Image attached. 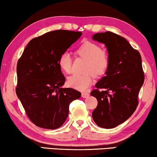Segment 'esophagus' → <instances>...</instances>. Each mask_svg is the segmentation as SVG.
Segmentation results:
<instances>
[{
  "mask_svg": "<svg viewBox=\"0 0 157 157\" xmlns=\"http://www.w3.org/2000/svg\"><path fill=\"white\" fill-rule=\"evenodd\" d=\"M89 96L90 94L87 93V92H82V97L83 98H87Z\"/></svg>",
  "mask_w": 157,
  "mask_h": 157,
  "instance_id": "esophagus-1",
  "label": "esophagus"
}]
</instances>
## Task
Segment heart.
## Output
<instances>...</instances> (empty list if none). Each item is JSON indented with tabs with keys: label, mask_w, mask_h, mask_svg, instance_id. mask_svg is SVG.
Wrapping results in <instances>:
<instances>
[{
	"label": "heart",
	"mask_w": 157,
	"mask_h": 157,
	"mask_svg": "<svg viewBox=\"0 0 157 157\" xmlns=\"http://www.w3.org/2000/svg\"><path fill=\"white\" fill-rule=\"evenodd\" d=\"M77 54L87 60L84 75H72L67 78V85L78 90H85L92 82V72L95 76L104 75L107 71L109 64V56L107 52L101 50L98 44L93 42L85 41L77 49ZM71 57L67 52L59 57L58 65L62 71L65 73L71 72ZM88 72L87 73V72Z\"/></svg>",
	"instance_id": "heart-1"
}]
</instances>
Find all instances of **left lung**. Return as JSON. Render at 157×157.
<instances>
[{"mask_svg":"<svg viewBox=\"0 0 157 157\" xmlns=\"http://www.w3.org/2000/svg\"><path fill=\"white\" fill-rule=\"evenodd\" d=\"M92 40L105 44L109 59L105 76L91 92L98 101L92 118L99 127L112 129L124 122L137 107L144 81L142 58L127 40L114 33H98L92 35Z\"/></svg>","mask_w":157,"mask_h":157,"instance_id":"obj_1","label":"left lung"}]
</instances>
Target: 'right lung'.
<instances>
[{"label":"right lung","mask_w":157,"mask_h":157,"mask_svg":"<svg viewBox=\"0 0 157 157\" xmlns=\"http://www.w3.org/2000/svg\"><path fill=\"white\" fill-rule=\"evenodd\" d=\"M81 32L58 30L28 43L17 64L16 94L26 114L37 127H60L70 104L81 97L72 88H63L65 78L58 65L60 56L78 40Z\"/></svg>","instance_id":"right-lung-1"}]
</instances>
